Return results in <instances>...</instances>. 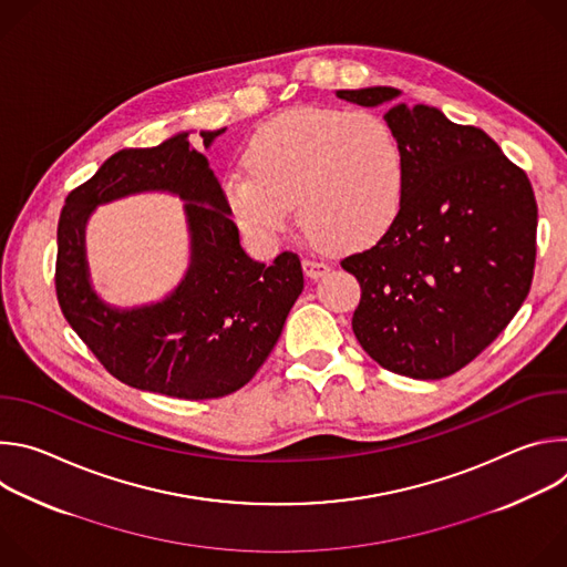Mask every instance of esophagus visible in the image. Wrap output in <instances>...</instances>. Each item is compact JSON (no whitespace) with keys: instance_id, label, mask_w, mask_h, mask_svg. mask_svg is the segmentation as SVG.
Here are the masks:
<instances>
[{"instance_id":"34e87169","label":"esophagus","mask_w":567,"mask_h":567,"mask_svg":"<svg viewBox=\"0 0 567 567\" xmlns=\"http://www.w3.org/2000/svg\"><path fill=\"white\" fill-rule=\"evenodd\" d=\"M302 269H305V276L309 280H316L320 276H326L330 271V265L322 262V260H316V258H305L302 260Z\"/></svg>"}]
</instances>
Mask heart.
<instances>
[{
	"label": "heart",
	"mask_w": 567,
	"mask_h": 567,
	"mask_svg": "<svg viewBox=\"0 0 567 567\" xmlns=\"http://www.w3.org/2000/svg\"><path fill=\"white\" fill-rule=\"evenodd\" d=\"M247 173L221 182L233 219L258 239L300 224L337 249H363L396 221L406 197V154L372 112L302 107L265 123L245 150Z\"/></svg>",
	"instance_id": "b5f03b06"
}]
</instances>
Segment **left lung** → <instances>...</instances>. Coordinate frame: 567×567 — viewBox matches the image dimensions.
I'll list each match as a JSON object with an SVG mask.
<instances>
[{
  "mask_svg": "<svg viewBox=\"0 0 567 567\" xmlns=\"http://www.w3.org/2000/svg\"><path fill=\"white\" fill-rule=\"evenodd\" d=\"M337 96L377 107L399 90ZM383 118L406 154V197L374 247L341 260L361 285L352 330L381 368L444 379L489 348L527 298L536 197L525 171L480 127L406 103Z\"/></svg>",
  "mask_w": 567,
  "mask_h": 567,
  "instance_id": "8db88e82",
  "label": "left lung"
}]
</instances>
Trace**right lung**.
<instances>
[{"label": "right lung", "mask_w": 567, "mask_h": 567, "mask_svg": "<svg viewBox=\"0 0 567 567\" xmlns=\"http://www.w3.org/2000/svg\"><path fill=\"white\" fill-rule=\"evenodd\" d=\"M221 132H202L204 145ZM143 189H168L189 202L192 267L166 301L114 310L89 285L84 224L99 203ZM302 282L296 254L285 251L274 265H262L239 247L221 186L188 132L156 147L112 154L90 182L69 193L60 213V309L103 368L136 390L190 401L239 390L278 343Z\"/></svg>", "instance_id": "add662e5"}]
</instances>
